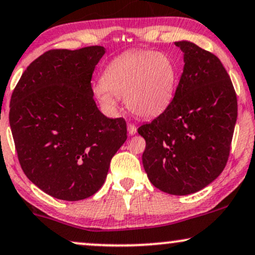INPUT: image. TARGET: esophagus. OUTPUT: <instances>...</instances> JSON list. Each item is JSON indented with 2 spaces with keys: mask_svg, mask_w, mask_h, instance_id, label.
Returning a JSON list of instances; mask_svg holds the SVG:
<instances>
[{
  "mask_svg": "<svg viewBox=\"0 0 255 255\" xmlns=\"http://www.w3.org/2000/svg\"><path fill=\"white\" fill-rule=\"evenodd\" d=\"M128 132L130 134H134L137 132V128L134 124H131V123H128Z\"/></svg>",
  "mask_w": 255,
  "mask_h": 255,
  "instance_id": "esophagus-1",
  "label": "esophagus"
}]
</instances>
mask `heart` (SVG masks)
<instances>
[{
  "mask_svg": "<svg viewBox=\"0 0 255 255\" xmlns=\"http://www.w3.org/2000/svg\"><path fill=\"white\" fill-rule=\"evenodd\" d=\"M177 67L170 55L140 49L115 58L103 72L94 96L109 110L125 98L128 109L140 118H152L168 109L177 86Z\"/></svg>",
  "mask_w": 255,
  "mask_h": 255,
  "instance_id": "1",
  "label": "heart"
}]
</instances>
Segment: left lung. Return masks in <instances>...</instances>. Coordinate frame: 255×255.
<instances>
[{
	"label": "left lung",
	"mask_w": 255,
	"mask_h": 255,
	"mask_svg": "<svg viewBox=\"0 0 255 255\" xmlns=\"http://www.w3.org/2000/svg\"><path fill=\"white\" fill-rule=\"evenodd\" d=\"M175 45L184 53V68L174 99L138 133L146 142L142 159L150 182L164 193L188 195L224 171L238 100L218 56L189 41Z\"/></svg>",
	"instance_id": "8db88e82"
}]
</instances>
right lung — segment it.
I'll use <instances>...</instances> for the list:
<instances>
[{"mask_svg":"<svg viewBox=\"0 0 255 255\" xmlns=\"http://www.w3.org/2000/svg\"><path fill=\"white\" fill-rule=\"evenodd\" d=\"M104 54L102 46L47 51L12 91L9 124L18 162L55 199L96 194L128 138L125 119L105 117L93 99L91 79Z\"/></svg>","mask_w":255,"mask_h":255,"instance_id":"1","label":"right lung"}]
</instances>
